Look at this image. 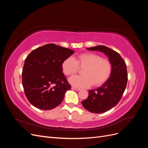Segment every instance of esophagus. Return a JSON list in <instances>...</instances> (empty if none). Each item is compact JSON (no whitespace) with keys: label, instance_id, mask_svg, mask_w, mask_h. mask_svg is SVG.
Returning a JSON list of instances; mask_svg holds the SVG:
<instances>
[{"label":"esophagus","instance_id":"1","mask_svg":"<svg viewBox=\"0 0 148 148\" xmlns=\"http://www.w3.org/2000/svg\"><path fill=\"white\" fill-rule=\"evenodd\" d=\"M71 89H72L73 90H75V91H79V90H80V88H77V87H75V86H72V87H71Z\"/></svg>","mask_w":148,"mask_h":148}]
</instances>
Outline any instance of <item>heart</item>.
<instances>
[{
    "instance_id": "obj_1",
    "label": "heart",
    "mask_w": 148,
    "mask_h": 148,
    "mask_svg": "<svg viewBox=\"0 0 148 148\" xmlns=\"http://www.w3.org/2000/svg\"><path fill=\"white\" fill-rule=\"evenodd\" d=\"M62 69L66 76L77 73L79 68L82 75L75 76L69 79L70 83L78 88H86L92 84L99 86L108 79L112 71V64L109 59L102 58L95 53L87 52L79 54L76 59L72 57L62 62Z\"/></svg>"
}]
</instances>
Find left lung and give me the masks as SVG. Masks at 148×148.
Returning a JSON list of instances; mask_svg holds the SVG:
<instances>
[{
	"label": "left lung",
	"instance_id": "8db88e82",
	"mask_svg": "<svg viewBox=\"0 0 148 148\" xmlns=\"http://www.w3.org/2000/svg\"><path fill=\"white\" fill-rule=\"evenodd\" d=\"M87 49L104 53L112 64L109 79L102 86L88 91V98L82 102L84 108L91 112L104 113L117 105L123 96L128 81L127 65L118 52L106 46H97Z\"/></svg>",
	"mask_w": 148,
	"mask_h": 148
}]
</instances>
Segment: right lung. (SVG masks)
Wrapping results in <instances>:
<instances>
[{
	"label": "right lung",
	"instance_id": "obj_1",
	"mask_svg": "<svg viewBox=\"0 0 148 148\" xmlns=\"http://www.w3.org/2000/svg\"><path fill=\"white\" fill-rule=\"evenodd\" d=\"M73 52L71 49L47 44L34 49L26 58L22 84L33 106L51 110L60 104L71 88L62 72V62Z\"/></svg>",
	"mask_w": 148,
	"mask_h": 148
}]
</instances>
